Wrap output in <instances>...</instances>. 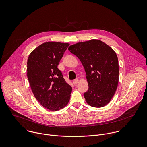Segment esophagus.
I'll return each instance as SVG.
<instances>
[{
    "instance_id": "esophagus-1",
    "label": "esophagus",
    "mask_w": 147,
    "mask_h": 147,
    "mask_svg": "<svg viewBox=\"0 0 147 147\" xmlns=\"http://www.w3.org/2000/svg\"><path fill=\"white\" fill-rule=\"evenodd\" d=\"M78 79H75V80H74V81H73V83H74V84H75V85H76V84H77V83H78Z\"/></svg>"
}]
</instances>
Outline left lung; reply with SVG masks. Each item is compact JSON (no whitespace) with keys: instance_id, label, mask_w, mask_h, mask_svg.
I'll return each mask as SVG.
<instances>
[{"instance_id":"left-lung-1","label":"left lung","mask_w":147,"mask_h":147,"mask_svg":"<svg viewBox=\"0 0 147 147\" xmlns=\"http://www.w3.org/2000/svg\"><path fill=\"white\" fill-rule=\"evenodd\" d=\"M68 50L79 58L84 68L89 85L83 94L86 102L96 108L107 105L119 82L118 58L115 51L97 39L77 43Z\"/></svg>"}]
</instances>
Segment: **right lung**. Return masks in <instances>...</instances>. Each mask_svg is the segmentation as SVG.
Here are the masks:
<instances>
[{
  "label": "right lung",
  "mask_w": 147,
  "mask_h": 147,
  "mask_svg": "<svg viewBox=\"0 0 147 147\" xmlns=\"http://www.w3.org/2000/svg\"><path fill=\"white\" fill-rule=\"evenodd\" d=\"M69 43L48 42L35 48L28 57L27 76L38 101L45 108L58 111L69 102L72 87L57 66Z\"/></svg>",
  "instance_id": "right-lung-1"
}]
</instances>
